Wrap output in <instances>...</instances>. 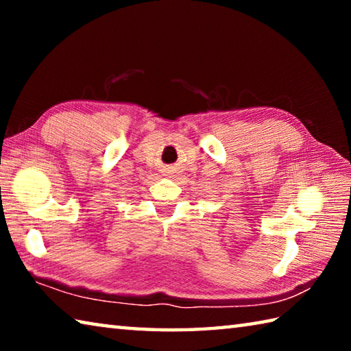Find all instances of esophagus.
Wrapping results in <instances>:
<instances>
[{
    "instance_id": "obj_1",
    "label": "esophagus",
    "mask_w": 351,
    "mask_h": 351,
    "mask_svg": "<svg viewBox=\"0 0 351 351\" xmlns=\"http://www.w3.org/2000/svg\"><path fill=\"white\" fill-rule=\"evenodd\" d=\"M170 173H171V170H170Z\"/></svg>"
}]
</instances>
